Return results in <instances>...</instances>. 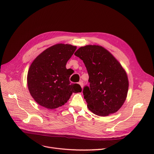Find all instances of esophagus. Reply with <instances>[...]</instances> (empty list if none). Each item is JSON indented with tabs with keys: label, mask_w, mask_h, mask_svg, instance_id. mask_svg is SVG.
Listing matches in <instances>:
<instances>
[{
	"label": "esophagus",
	"mask_w": 154,
	"mask_h": 154,
	"mask_svg": "<svg viewBox=\"0 0 154 154\" xmlns=\"http://www.w3.org/2000/svg\"><path fill=\"white\" fill-rule=\"evenodd\" d=\"M79 84L80 85V86L82 87V88H83V83L82 81H80L79 82Z\"/></svg>",
	"instance_id": "obj_1"
}]
</instances>
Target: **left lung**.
<instances>
[{
	"label": "left lung",
	"instance_id": "left-lung-1",
	"mask_svg": "<svg viewBox=\"0 0 154 154\" xmlns=\"http://www.w3.org/2000/svg\"><path fill=\"white\" fill-rule=\"evenodd\" d=\"M74 54L83 61L89 74V86L83 91L89 110L100 116L118 112L126 100L129 86L121 63L100 45L81 47Z\"/></svg>",
	"mask_w": 154,
	"mask_h": 154
}]
</instances>
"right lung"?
<instances>
[{
	"instance_id": "obj_1",
	"label": "right lung",
	"mask_w": 154,
	"mask_h": 154,
	"mask_svg": "<svg viewBox=\"0 0 154 154\" xmlns=\"http://www.w3.org/2000/svg\"><path fill=\"white\" fill-rule=\"evenodd\" d=\"M77 47L57 44L39 54L30 65L27 76L29 92L40 106L54 109L64 105L72 93L82 92L81 86L71 83L66 68Z\"/></svg>"
}]
</instances>
